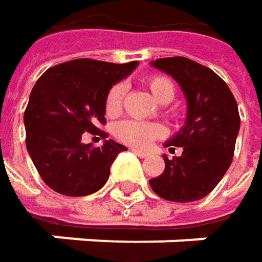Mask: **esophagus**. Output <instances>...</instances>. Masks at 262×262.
<instances>
[{
	"label": "esophagus",
	"mask_w": 262,
	"mask_h": 262,
	"mask_svg": "<svg viewBox=\"0 0 262 262\" xmlns=\"http://www.w3.org/2000/svg\"><path fill=\"white\" fill-rule=\"evenodd\" d=\"M130 150L138 156V158H147V156H148L147 151H141V150H138V148H130Z\"/></svg>",
	"instance_id": "obj_1"
}]
</instances>
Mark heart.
I'll list each match as a JSON object with an SVG mask.
<instances>
[{
	"mask_svg": "<svg viewBox=\"0 0 262 262\" xmlns=\"http://www.w3.org/2000/svg\"><path fill=\"white\" fill-rule=\"evenodd\" d=\"M147 88L151 91L153 97L161 103H168L176 94V86L165 76H148L145 79ZM126 95L124 83H115L106 94L104 98V112L107 117H117L123 109V100ZM114 135L121 142L130 145L133 148H147L155 139L164 135L162 126L156 123L138 121V120H124L115 124Z\"/></svg>",
	"mask_w": 262,
	"mask_h": 262,
	"instance_id": "heart-1",
	"label": "heart"
}]
</instances>
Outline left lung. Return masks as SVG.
Segmentation results:
<instances>
[{
  "label": "left lung",
  "mask_w": 262,
  "mask_h": 262,
  "mask_svg": "<svg viewBox=\"0 0 262 262\" xmlns=\"http://www.w3.org/2000/svg\"><path fill=\"white\" fill-rule=\"evenodd\" d=\"M151 67L181 84L188 112L182 130L165 142L170 150L182 147V155L164 156L165 170L150 179V186L165 200L195 202L217 186L232 162L239 130L238 106L223 79L191 59L164 57Z\"/></svg>",
  "instance_id": "left-lung-1"
}]
</instances>
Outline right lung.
<instances>
[{
    "label": "right lung",
    "instance_id": "obj_1",
    "mask_svg": "<svg viewBox=\"0 0 262 262\" xmlns=\"http://www.w3.org/2000/svg\"><path fill=\"white\" fill-rule=\"evenodd\" d=\"M138 62L111 63L76 59L47 70L31 89L24 112L28 155L42 181L59 194L80 197L98 191L118 153L114 139L101 147L81 141L84 133L106 138L104 98Z\"/></svg>",
    "mask_w": 262,
    "mask_h": 262
}]
</instances>
